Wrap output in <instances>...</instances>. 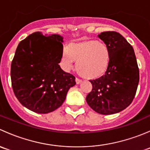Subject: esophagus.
I'll use <instances>...</instances> for the list:
<instances>
[{"label": "esophagus", "mask_w": 150, "mask_h": 150, "mask_svg": "<svg viewBox=\"0 0 150 150\" xmlns=\"http://www.w3.org/2000/svg\"><path fill=\"white\" fill-rule=\"evenodd\" d=\"M75 81H76L77 84H80L81 82H82V80H81V79H79V78H75Z\"/></svg>", "instance_id": "obj_1"}]
</instances>
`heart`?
<instances>
[{
	"mask_svg": "<svg viewBox=\"0 0 150 150\" xmlns=\"http://www.w3.org/2000/svg\"><path fill=\"white\" fill-rule=\"evenodd\" d=\"M63 62L68 68L77 63V69L88 78L102 76L112 60V51L107 44L97 40H86L72 43L64 47Z\"/></svg>",
	"mask_w": 150,
	"mask_h": 150,
	"instance_id": "b5f03b06",
	"label": "heart"
}]
</instances>
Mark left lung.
Returning a JSON list of instances; mask_svg holds the SVG:
<instances>
[{
	"label": "left lung",
	"mask_w": 150,
	"mask_h": 150,
	"mask_svg": "<svg viewBox=\"0 0 150 150\" xmlns=\"http://www.w3.org/2000/svg\"><path fill=\"white\" fill-rule=\"evenodd\" d=\"M98 37L112 51V60L104 75L90 82L92 90L86 102L102 115L120 112L131 104L139 81V71L134 48L118 33L107 31Z\"/></svg>",
	"instance_id": "left-lung-1"
}]
</instances>
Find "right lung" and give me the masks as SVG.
I'll return each mask as SVG.
<instances>
[{
    "instance_id": "add662e5",
    "label": "right lung",
    "mask_w": 150,
    "mask_h": 150,
    "mask_svg": "<svg viewBox=\"0 0 150 150\" xmlns=\"http://www.w3.org/2000/svg\"><path fill=\"white\" fill-rule=\"evenodd\" d=\"M63 37L36 32L20 42L11 66L13 93L31 111L51 112L60 107L75 85V78L62 69Z\"/></svg>"
}]
</instances>
